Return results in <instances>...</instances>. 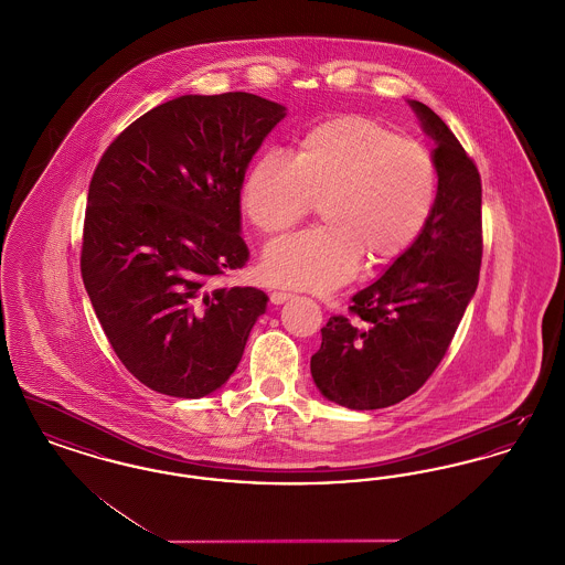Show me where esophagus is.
Returning a JSON list of instances; mask_svg holds the SVG:
<instances>
[{"label":"esophagus","instance_id":"34e87169","mask_svg":"<svg viewBox=\"0 0 565 565\" xmlns=\"http://www.w3.org/2000/svg\"><path fill=\"white\" fill-rule=\"evenodd\" d=\"M288 298H292L290 292H281V290H275V292H270V302H273V305H281V302H286Z\"/></svg>","mask_w":565,"mask_h":565}]
</instances>
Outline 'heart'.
I'll list each match as a JSON object with an SVG mask.
<instances>
[{
	"instance_id": "b5f03b06",
	"label": "heart",
	"mask_w": 565,
	"mask_h": 565,
	"mask_svg": "<svg viewBox=\"0 0 565 565\" xmlns=\"http://www.w3.org/2000/svg\"><path fill=\"white\" fill-rule=\"evenodd\" d=\"M436 201L430 152L366 116H334L296 137L288 159L267 152L247 167L243 212L277 237L313 203L322 226L273 243L263 273L273 284L328 292L360 267L398 260L417 242Z\"/></svg>"
}]
</instances>
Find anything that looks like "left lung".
<instances>
[{
    "label": "left lung",
    "instance_id": "left-lung-1",
    "mask_svg": "<svg viewBox=\"0 0 565 565\" xmlns=\"http://www.w3.org/2000/svg\"><path fill=\"white\" fill-rule=\"evenodd\" d=\"M434 139L438 175L428 224L387 270L351 298L350 316L322 328L311 375L332 403L373 411L415 394L451 345L479 286L481 175L456 135L422 102H408Z\"/></svg>",
    "mask_w": 565,
    "mask_h": 565
}]
</instances>
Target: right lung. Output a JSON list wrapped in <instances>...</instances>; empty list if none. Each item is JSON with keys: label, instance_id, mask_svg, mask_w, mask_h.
I'll use <instances>...</instances> for the list:
<instances>
[{"label": "right lung", "instance_id": "add662e5", "mask_svg": "<svg viewBox=\"0 0 565 565\" xmlns=\"http://www.w3.org/2000/svg\"><path fill=\"white\" fill-rule=\"evenodd\" d=\"M286 108L252 93L184 95L118 135L84 215V288L111 350L150 390L203 398L242 360L267 309L217 279L249 258L242 182Z\"/></svg>", "mask_w": 565, "mask_h": 565}]
</instances>
